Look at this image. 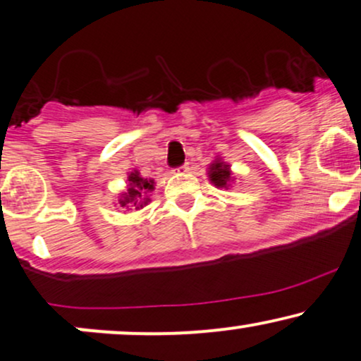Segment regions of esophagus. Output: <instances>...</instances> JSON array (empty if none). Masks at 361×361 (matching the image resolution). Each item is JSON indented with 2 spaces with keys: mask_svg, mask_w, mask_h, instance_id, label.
<instances>
[{
  "mask_svg": "<svg viewBox=\"0 0 361 361\" xmlns=\"http://www.w3.org/2000/svg\"><path fill=\"white\" fill-rule=\"evenodd\" d=\"M188 169H189V164H184V166H179V167H176L173 169V172H188Z\"/></svg>",
  "mask_w": 361,
  "mask_h": 361,
  "instance_id": "obj_1",
  "label": "esophagus"
}]
</instances>
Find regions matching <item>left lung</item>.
Returning <instances> with one entry per match:
<instances>
[{"label": "left lung", "instance_id": "8db88e82", "mask_svg": "<svg viewBox=\"0 0 361 361\" xmlns=\"http://www.w3.org/2000/svg\"><path fill=\"white\" fill-rule=\"evenodd\" d=\"M209 179L217 188H226L231 179L229 166H226L224 162H216L211 166V171H209Z\"/></svg>", "mask_w": 361, "mask_h": 361}]
</instances>
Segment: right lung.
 <instances>
[{
    "label": "right lung",
    "mask_w": 361,
    "mask_h": 361,
    "mask_svg": "<svg viewBox=\"0 0 361 361\" xmlns=\"http://www.w3.org/2000/svg\"><path fill=\"white\" fill-rule=\"evenodd\" d=\"M128 190L126 194L122 195V199H120V206L126 207V206H139L142 207V202L140 199L144 197L145 192H149V190L154 189V180H147L144 177L139 176V172H132L130 176H128Z\"/></svg>",
    "instance_id": "obj_1"
}]
</instances>
